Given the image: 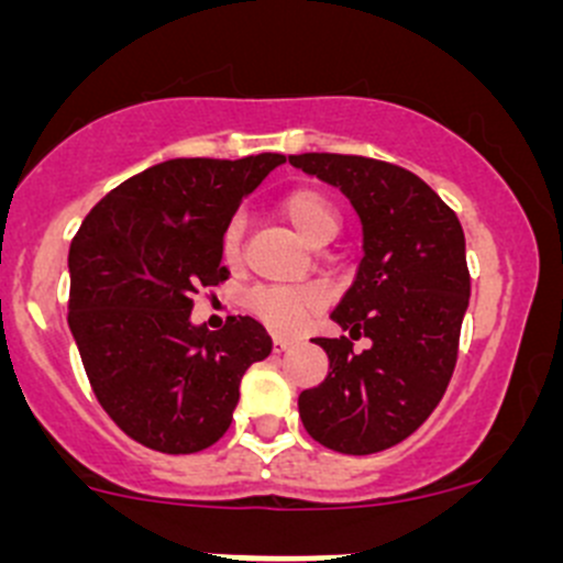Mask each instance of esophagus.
Segmentation results:
<instances>
[{
  "label": "esophagus",
  "mask_w": 563,
  "mask_h": 563,
  "mask_svg": "<svg viewBox=\"0 0 563 563\" xmlns=\"http://www.w3.org/2000/svg\"><path fill=\"white\" fill-rule=\"evenodd\" d=\"M294 345V340H288V338H272V351H275V354H283V351H288Z\"/></svg>",
  "instance_id": "1"
}]
</instances>
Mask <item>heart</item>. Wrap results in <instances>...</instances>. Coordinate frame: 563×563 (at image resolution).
I'll return each instance as SVG.
<instances>
[{"label": "heart", "instance_id": "1", "mask_svg": "<svg viewBox=\"0 0 563 563\" xmlns=\"http://www.w3.org/2000/svg\"><path fill=\"white\" fill-rule=\"evenodd\" d=\"M280 214L291 223V229L302 236L308 245L323 247L332 242L340 231V212L332 198L323 196L316 187H297L280 198ZM245 245V220L234 218L220 236V255L229 266L242 261ZM327 294L321 286H258L247 294L245 305L255 318L272 327L275 332H294L310 313L323 308Z\"/></svg>", "mask_w": 563, "mask_h": 563}]
</instances>
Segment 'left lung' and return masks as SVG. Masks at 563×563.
<instances>
[{"label": "left lung", "mask_w": 563, "mask_h": 563, "mask_svg": "<svg viewBox=\"0 0 563 563\" xmlns=\"http://www.w3.org/2000/svg\"><path fill=\"white\" fill-rule=\"evenodd\" d=\"M288 163L340 187L362 220L365 255L332 321L367 338H316L329 376L299 395L305 430L327 450L373 455L413 433L450 387L471 297L457 214L417 174L360 155Z\"/></svg>", "instance_id": "8db88e82"}]
</instances>
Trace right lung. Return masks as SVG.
<instances>
[{"label":"right lung","instance_id":"obj_1","mask_svg":"<svg viewBox=\"0 0 563 563\" xmlns=\"http://www.w3.org/2000/svg\"><path fill=\"white\" fill-rule=\"evenodd\" d=\"M280 163L275 152L157 163L113 187L73 236L67 323L84 371L108 417L150 450L192 455L223 439L242 376L269 356L255 318L209 332L190 310L229 277L223 229Z\"/></svg>","mask_w":563,"mask_h":563}]
</instances>
